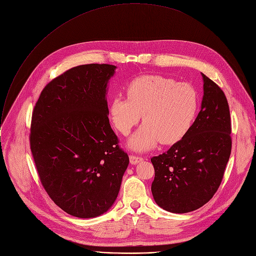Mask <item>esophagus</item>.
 Returning a JSON list of instances; mask_svg holds the SVG:
<instances>
[{"label": "esophagus", "instance_id": "1", "mask_svg": "<svg viewBox=\"0 0 256 256\" xmlns=\"http://www.w3.org/2000/svg\"><path fill=\"white\" fill-rule=\"evenodd\" d=\"M142 160H144V158H142L140 156H134V155H130V163L132 165H136V164H138V162H140Z\"/></svg>", "mask_w": 256, "mask_h": 256}]
</instances>
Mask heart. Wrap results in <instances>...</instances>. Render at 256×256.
<instances>
[{"instance_id":"heart-1","label":"heart","mask_w":256,"mask_h":256,"mask_svg":"<svg viewBox=\"0 0 256 256\" xmlns=\"http://www.w3.org/2000/svg\"><path fill=\"white\" fill-rule=\"evenodd\" d=\"M128 97L114 96L109 103V118L122 134H130L142 116L144 122L130 138V148L147 151L160 140L171 144L190 130L198 110V94L190 83L176 82L160 75L134 79L126 87Z\"/></svg>"}]
</instances>
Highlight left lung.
I'll return each instance as SVG.
<instances>
[{
  "label": "left lung",
  "mask_w": 256,
  "mask_h": 256,
  "mask_svg": "<svg viewBox=\"0 0 256 256\" xmlns=\"http://www.w3.org/2000/svg\"><path fill=\"white\" fill-rule=\"evenodd\" d=\"M202 76V107L190 130L167 152L151 159L153 198L160 208L175 214L198 210L214 196L231 154L227 98L214 81Z\"/></svg>",
  "instance_id": "left-lung-1"
}]
</instances>
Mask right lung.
Wrapping results in <instances>:
<instances>
[{
    "mask_svg": "<svg viewBox=\"0 0 256 256\" xmlns=\"http://www.w3.org/2000/svg\"><path fill=\"white\" fill-rule=\"evenodd\" d=\"M116 68L68 70L44 87L32 114L30 149L42 184L56 206L81 218L112 208L130 162L107 116Z\"/></svg>",
    "mask_w": 256,
    "mask_h": 256,
    "instance_id": "right-lung-1",
    "label": "right lung"
}]
</instances>
